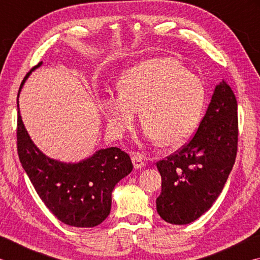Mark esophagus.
<instances>
[{"mask_svg": "<svg viewBox=\"0 0 260 260\" xmlns=\"http://www.w3.org/2000/svg\"><path fill=\"white\" fill-rule=\"evenodd\" d=\"M132 161H133V165L136 170L142 169V167L146 165V161H144V158L142 155H139V153H134L132 156Z\"/></svg>", "mask_w": 260, "mask_h": 260, "instance_id": "esophagus-1", "label": "esophagus"}]
</instances>
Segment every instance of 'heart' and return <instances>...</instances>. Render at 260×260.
Listing matches in <instances>:
<instances>
[{"instance_id": "obj_1", "label": "heart", "mask_w": 260, "mask_h": 260, "mask_svg": "<svg viewBox=\"0 0 260 260\" xmlns=\"http://www.w3.org/2000/svg\"><path fill=\"white\" fill-rule=\"evenodd\" d=\"M204 103L200 79L167 58L146 60L127 70L119 91L99 98L100 111L114 136H124L140 111L147 140L165 147L181 144L195 132Z\"/></svg>"}]
</instances>
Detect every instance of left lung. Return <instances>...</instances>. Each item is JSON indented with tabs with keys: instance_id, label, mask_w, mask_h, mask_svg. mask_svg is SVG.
Wrapping results in <instances>:
<instances>
[{
	"instance_id": "8db88e82",
	"label": "left lung",
	"mask_w": 260,
	"mask_h": 260,
	"mask_svg": "<svg viewBox=\"0 0 260 260\" xmlns=\"http://www.w3.org/2000/svg\"><path fill=\"white\" fill-rule=\"evenodd\" d=\"M237 141L236 98L222 80L215 86L192 139L173 155L157 161L161 192L156 205L162 220L187 225L212 206L235 162Z\"/></svg>"
}]
</instances>
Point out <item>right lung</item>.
I'll list each match as a JSON object with an SVG mask.
<instances>
[{
    "label": "right lung",
    "mask_w": 260,
    "mask_h": 260,
    "mask_svg": "<svg viewBox=\"0 0 260 260\" xmlns=\"http://www.w3.org/2000/svg\"><path fill=\"white\" fill-rule=\"evenodd\" d=\"M41 64L26 74L19 91L29 74ZM17 150L21 166L50 212L61 222L78 228L95 227L107 219L112 190L133 170L129 156L117 147L101 149L79 162L49 158L30 140L19 111Z\"/></svg>",
    "instance_id": "obj_1"
}]
</instances>
